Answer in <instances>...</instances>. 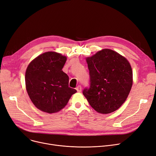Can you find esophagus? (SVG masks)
<instances>
[{
    "mask_svg": "<svg viewBox=\"0 0 156 156\" xmlns=\"http://www.w3.org/2000/svg\"><path fill=\"white\" fill-rule=\"evenodd\" d=\"M76 90H77L78 92H80L81 91V87L80 85H78V86L76 88Z\"/></svg>",
    "mask_w": 156,
    "mask_h": 156,
    "instance_id": "1",
    "label": "esophagus"
}]
</instances>
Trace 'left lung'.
<instances>
[{
	"instance_id": "8db88e82",
	"label": "left lung",
	"mask_w": 156,
	"mask_h": 156,
	"mask_svg": "<svg viewBox=\"0 0 156 156\" xmlns=\"http://www.w3.org/2000/svg\"><path fill=\"white\" fill-rule=\"evenodd\" d=\"M90 87L83 94L90 105L101 114L118 109L126 100L133 84V72L125 57L105 48L86 58Z\"/></svg>"
}]
</instances>
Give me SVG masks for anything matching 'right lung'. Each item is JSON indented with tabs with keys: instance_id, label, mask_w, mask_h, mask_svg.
Wrapping results in <instances>:
<instances>
[{
	"instance_id": "add662e5",
	"label": "right lung",
	"mask_w": 156,
	"mask_h": 156,
	"mask_svg": "<svg viewBox=\"0 0 156 156\" xmlns=\"http://www.w3.org/2000/svg\"><path fill=\"white\" fill-rule=\"evenodd\" d=\"M66 59L59 53L47 52L28 66L26 88L33 104L40 111L50 114L59 112L76 92L69 87V77L62 70Z\"/></svg>"
}]
</instances>
